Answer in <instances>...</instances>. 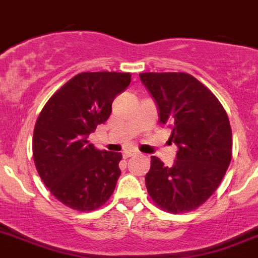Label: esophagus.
Instances as JSON below:
<instances>
[{"instance_id":"1","label":"esophagus","mask_w":258,"mask_h":258,"mask_svg":"<svg viewBox=\"0 0 258 258\" xmlns=\"http://www.w3.org/2000/svg\"><path fill=\"white\" fill-rule=\"evenodd\" d=\"M135 151H132V150H128V151H124V154H123V158L124 159H128V158H130V156H134L135 155Z\"/></svg>"}]
</instances>
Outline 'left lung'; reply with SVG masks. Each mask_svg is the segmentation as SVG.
<instances>
[{"instance_id":"left-lung-1","label":"left lung","mask_w":258,"mask_h":258,"mask_svg":"<svg viewBox=\"0 0 258 258\" xmlns=\"http://www.w3.org/2000/svg\"><path fill=\"white\" fill-rule=\"evenodd\" d=\"M159 110L161 126L171 129L176 159L165 166L151 156L145 185L154 203L169 212L203 205L226 174L232 156V132L221 103L186 73H140Z\"/></svg>"}]
</instances>
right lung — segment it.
<instances>
[{"label": "right lung", "mask_w": 258, "mask_h": 258, "mask_svg": "<svg viewBox=\"0 0 258 258\" xmlns=\"http://www.w3.org/2000/svg\"><path fill=\"white\" fill-rule=\"evenodd\" d=\"M130 73L84 72L58 89L42 109L33 133L37 171L52 195L77 211L108 201L120 176L121 154L98 150L89 134L107 121L111 103L128 88Z\"/></svg>", "instance_id": "add662e5"}]
</instances>
